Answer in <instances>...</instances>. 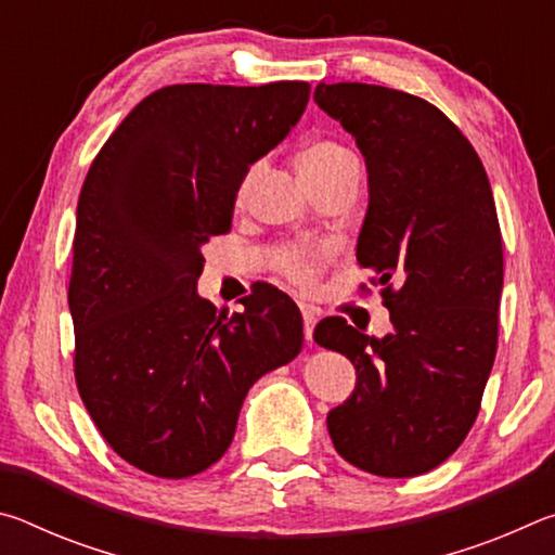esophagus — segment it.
Listing matches in <instances>:
<instances>
[{"instance_id":"1","label":"esophagus","mask_w":555,"mask_h":555,"mask_svg":"<svg viewBox=\"0 0 555 555\" xmlns=\"http://www.w3.org/2000/svg\"><path fill=\"white\" fill-rule=\"evenodd\" d=\"M300 313H304V333H306V343L313 345V331L318 323V313L313 306H300Z\"/></svg>"}]
</instances>
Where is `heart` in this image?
<instances>
[{"instance_id":"heart-1","label":"heart","mask_w":555,"mask_h":555,"mask_svg":"<svg viewBox=\"0 0 555 555\" xmlns=\"http://www.w3.org/2000/svg\"><path fill=\"white\" fill-rule=\"evenodd\" d=\"M347 158H354V156L347 152L345 146L321 139V142H311L304 149V154H300V171H304V176L323 173V171H331V168H335L337 164L347 162ZM259 171L261 166H251L247 176L242 178V185L237 193L240 201H244L251 193V188H255L259 178ZM276 267L284 271L288 279H294L296 284L313 286L318 269H321V255L311 247H298V244H294V247H286L279 251Z\"/></svg>"}]
</instances>
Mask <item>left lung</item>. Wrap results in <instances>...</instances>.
I'll list each match as a JSON object with an SVG mask.
<instances>
[{
	"instance_id": "1",
	"label": "left lung",
	"mask_w": 555,
	"mask_h": 555,
	"mask_svg": "<svg viewBox=\"0 0 555 555\" xmlns=\"http://www.w3.org/2000/svg\"><path fill=\"white\" fill-rule=\"evenodd\" d=\"M313 100L354 137L370 203L357 261L382 291L391 333L325 318L315 343L357 370L350 399L327 413L347 463L413 477L455 453L490 379L504 284L502 234L480 156L430 102L367 82H318Z\"/></svg>"
}]
</instances>
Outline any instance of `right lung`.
I'll return each instance as SVG.
<instances>
[{
  "label": "right lung",
  "instance_id": "obj_1",
  "mask_svg": "<svg viewBox=\"0 0 555 555\" xmlns=\"http://www.w3.org/2000/svg\"><path fill=\"white\" fill-rule=\"evenodd\" d=\"M311 86H168L129 112L78 201L68 306L75 382L129 465L181 480L224 455L244 397L304 347V318L259 284L244 311L198 294L203 244L232 230L249 166L286 139Z\"/></svg>",
  "mask_w": 555,
  "mask_h": 555
}]
</instances>
